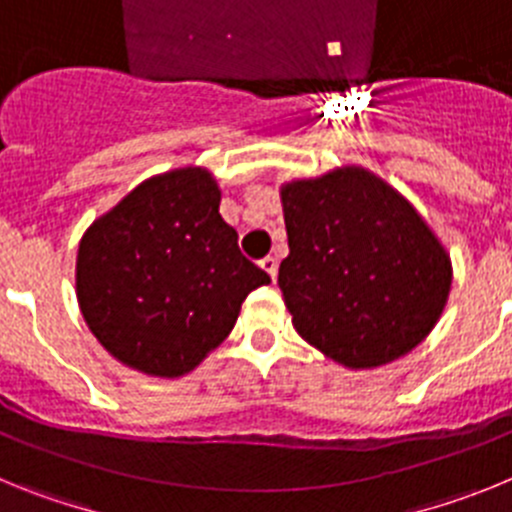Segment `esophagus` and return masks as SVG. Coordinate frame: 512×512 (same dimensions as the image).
<instances>
[{"label": "esophagus", "instance_id": "1", "mask_svg": "<svg viewBox=\"0 0 512 512\" xmlns=\"http://www.w3.org/2000/svg\"><path fill=\"white\" fill-rule=\"evenodd\" d=\"M261 269L269 274L271 279H277V271H279V261L274 259V256H266V259H261Z\"/></svg>", "mask_w": 512, "mask_h": 512}]
</instances>
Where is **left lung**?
Instances as JSON below:
<instances>
[{"mask_svg":"<svg viewBox=\"0 0 512 512\" xmlns=\"http://www.w3.org/2000/svg\"><path fill=\"white\" fill-rule=\"evenodd\" d=\"M279 289L297 333L351 369L395 361L441 315L451 264L423 217L364 169L282 187Z\"/></svg>","mask_w":512,"mask_h":512,"instance_id":"8db88e82","label":"left lung"}]
</instances>
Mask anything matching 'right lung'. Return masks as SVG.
I'll list each match as a JSON object with an SVG mask.
<instances>
[{"instance_id": "add662e5", "label": "right lung", "mask_w": 512, "mask_h": 512, "mask_svg": "<svg viewBox=\"0 0 512 512\" xmlns=\"http://www.w3.org/2000/svg\"><path fill=\"white\" fill-rule=\"evenodd\" d=\"M269 274L238 248L205 169L153 176L84 233L76 297L97 341L156 377L192 372Z\"/></svg>"}]
</instances>
